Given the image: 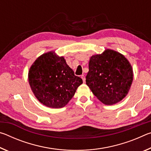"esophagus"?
Wrapping results in <instances>:
<instances>
[{
    "label": "esophagus",
    "instance_id": "esophagus-1",
    "mask_svg": "<svg viewBox=\"0 0 151 151\" xmlns=\"http://www.w3.org/2000/svg\"><path fill=\"white\" fill-rule=\"evenodd\" d=\"M81 78L83 79V83H85V75H81Z\"/></svg>",
    "mask_w": 151,
    "mask_h": 151
}]
</instances>
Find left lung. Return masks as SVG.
<instances>
[{
  "mask_svg": "<svg viewBox=\"0 0 151 151\" xmlns=\"http://www.w3.org/2000/svg\"><path fill=\"white\" fill-rule=\"evenodd\" d=\"M88 69L86 84L103 104H116L127 96L133 80V71L124 55L106 49L101 55L92 56Z\"/></svg>",
  "mask_w": 151,
  "mask_h": 151,
  "instance_id": "obj_1",
  "label": "left lung"
}]
</instances>
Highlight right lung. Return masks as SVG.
<instances>
[{"label":"right lung","instance_id":"right-lung-1","mask_svg":"<svg viewBox=\"0 0 151 151\" xmlns=\"http://www.w3.org/2000/svg\"><path fill=\"white\" fill-rule=\"evenodd\" d=\"M29 83L40 103L52 109L66 106L83 83L63 57L53 51L37 58L29 71Z\"/></svg>","mask_w":151,"mask_h":151}]
</instances>
